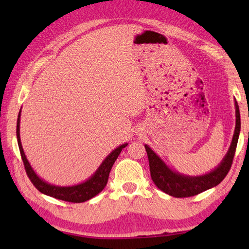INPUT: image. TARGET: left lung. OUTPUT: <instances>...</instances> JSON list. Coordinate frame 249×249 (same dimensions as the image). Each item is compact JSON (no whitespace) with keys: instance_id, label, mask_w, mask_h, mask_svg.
<instances>
[{"instance_id":"obj_1","label":"left lung","mask_w":249,"mask_h":249,"mask_svg":"<svg viewBox=\"0 0 249 249\" xmlns=\"http://www.w3.org/2000/svg\"><path fill=\"white\" fill-rule=\"evenodd\" d=\"M235 114H236V125L235 132L233 135L230 149L223 158L220 165L215 169L209 174L203 176H184L179 172L171 170L159 156L156 155L149 146L145 145V149L147 151L149 160V169L150 176L154 183L157 185L162 192L167 193L175 197H188L199 195L205 190L215 187L221 183L226 175L229 174L231 169V162L235 155L236 146H237L239 132H241V114H239L238 104L235 101Z\"/></svg>"}]
</instances>
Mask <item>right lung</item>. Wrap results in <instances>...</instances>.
Here are the masks:
<instances>
[{"label": "right lung", "mask_w": 249, "mask_h": 249, "mask_svg": "<svg viewBox=\"0 0 249 249\" xmlns=\"http://www.w3.org/2000/svg\"><path fill=\"white\" fill-rule=\"evenodd\" d=\"M19 122H20V111L18 113V124H16V136H18V148L20 151V156H22L25 170L28 176L29 180L32 183L35 185L37 190L44 193L46 196H53L54 199L72 202V203H81V202H86L88 200L92 199L96 195L103 190L105 185L107 183L109 171H111L113 165H114L116 158L119 157L121 151L125 148L128 144H123L117 147L109 154L107 158L103 160L101 166L98 168L93 175H92L89 179L84 181L82 183L71 185V187H59V185H53L48 182H46L43 179H40L38 176L35 174L33 170L32 166L29 165L26 156L24 154L22 142H20V136H19Z\"/></svg>", "instance_id": "add662e5"}]
</instances>
